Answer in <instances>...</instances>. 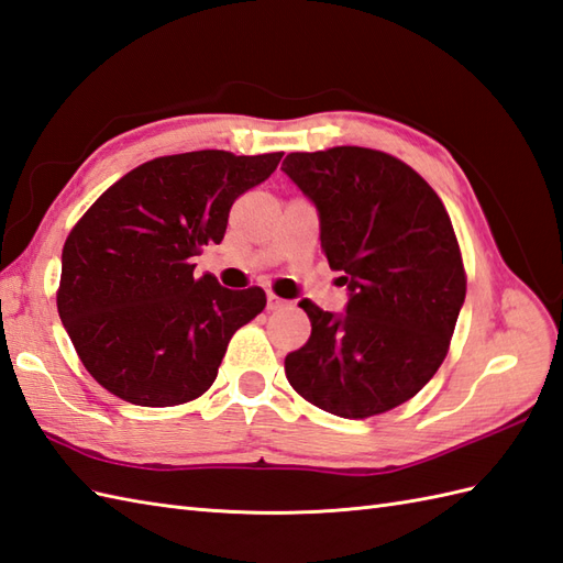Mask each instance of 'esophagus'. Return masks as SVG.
Returning <instances> with one entry per match:
<instances>
[{"instance_id": "obj_1", "label": "esophagus", "mask_w": 563, "mask_h": 563, "mask_svg": "<svg viewBox=\"0 0 563 563\" xmlns=\"http://www.w3.org/2000/svg\"><path fill=\"white\" fill-rule=\"evenodd\" d=\"M287 302L285 299H280L278 295H273V292H268L266 295V307H268V311H276V309H283Z\"/></svg>"}]
</instances>
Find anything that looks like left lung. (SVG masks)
<instances>
[{
  "instance_id": "obj_1",
  "label": "left lung",
  "mask_w": 563,
  "mask_h": 563,
  "mask_svg": "<svg viewBox=\"0 0 563 563\" xmlns=\"http://www.w3.org/2000/svg\"><path fill=\"white\" fill-rule=\"evenodd\" d=\"M285 175L313 201L321 252L350 299L341 317L311 299L309 341L285 376L317 408L364 420L422 390L446 360L465 302V268L439 194L384 151L290 153Z\"/></svg>"
}]
</instances>
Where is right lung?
<instances>
[{"label":"right lung","mask_w":563,"mask_h":563,"mask_svg":"<svg viewBox=\"0 0 563 563\" xmlns=\"http://www.w3.org/2000/svg\"><path fill=\"white\" fill-rule=\"evenodd\" d=\"M280 158L163 155L114 181L71 228L57 311L78 360L112 396L173 408L211 388L230 338L264 311L266 292L196 278L191 258L222 242L234 199Z\"/></svg>","instance_id":"right-lung-1"}]
</instances>
